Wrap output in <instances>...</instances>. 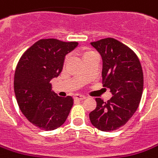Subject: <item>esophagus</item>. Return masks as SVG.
<instances>
[{
	"instance_id": "34e87169",
	"label": "esophagus",
	"mask_w": 158,
	"mask_h": 158,
	"mask_svg": "<svg viewBox=\"0 0 158 158\" xmlns=\"http://www.w3.org/2000/svg\"><path fill=\"white\" fill-rule=\"evenodd\" d=\"M85 98H86V97L84 95H81V94H75L74 95V99H76V100H83Z\"/></svg>"
}]
</instances>
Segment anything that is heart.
Wrapping results in <instances>:
<instances>
[{
  "mask_svg": "<svg viewBox=\"0 0 158 158\" xmlns=\"http://www.w3.org/2000/svg\"><path fill=\"white\" fill-rule=\"evenodd\" d=\"M93 52H85V53H84V57L86 56V55H88V54H91V53H93Z\"/></svg>",
  "mask_w": 158,
  "mask_h": 158,
  "instance_id": "obj_1",
  "label": "heart"
}]
</instances>
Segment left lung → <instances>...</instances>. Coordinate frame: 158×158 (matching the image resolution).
<instances>
[{"mask_svg":"<svg viewBox=\"0 0 158 158\" xmlns=\"http://www.w3.org/2000/svg\"><path fill=\"white\" fill-rule=\"evenodd\" d=\"M91 45L101 55L102 82L112 97L107 102L96 98L97 107L89 118L94 127L112 131L126 124L138 109L143 88L142 66L136 53L115 39Z\"/></svg>","mask_w":158,"mask_h":158,"instance_id":"obj_1","label":"left lung"}]
</instances>
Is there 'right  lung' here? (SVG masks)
<instances>
[{"mask_svg":"<svg viewBox=\"0 0 158 158\" xmlns=\"http://www.w3.org/2000/svg\"><path fill=\"white\" fill-rule=\"evenodd\" d=\"M79 45L56 39L40 40L21 56L16 66L14 88L23 115L43 131L65 123L73 105L71 96L61 98L51 91L50 81L64 66L65 55Z\"/></svg>","mask_w":158,"mask_h":158,"instance_id":"add662e5","label":"right lung"}]
</instances>
